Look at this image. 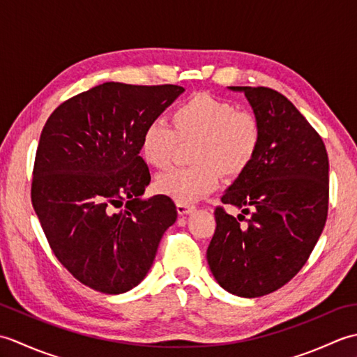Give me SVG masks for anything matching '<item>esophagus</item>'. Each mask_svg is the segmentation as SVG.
Returning <instances> with one entry per match:
<instances>
[{"label":"esophagus","mask_w":357,"mask_h":357,"mask_svg":"<svg viewBox=\"0 0 357 357\" xmlns=\"http://www.w3.org/2000/svg\"><path fill=\"white\" fill-rule=\"evenodd\" d=\"M193 208H195L193 204H184V202H178V204H176V210H178L179 215L190 213V211H192Z\"/></svg>","instance_id":"1"}]
</instances>
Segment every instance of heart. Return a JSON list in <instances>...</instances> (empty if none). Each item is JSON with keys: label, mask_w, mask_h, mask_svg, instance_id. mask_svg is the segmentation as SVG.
Returning a JSON list of instances; mask_svg holds the SVG:
<instances>
[{"label": "heart", "mask_w": 357, "mask_h": 357, "mask_svg": "<svg viewBox=\"0 0 357 357\" xmlns=\"http://www.w3.org/2000/svg\"><path fill=\"white\" fill-rule=\"evenodd\" d=\"M172 123L155 119L144 127L141 155L164 169L170 164L178 139H195L192 167H173L158 174V193L190 204L218 187L219 172L227 178L244 173L257 156L262 142L261 123L253 112L239 110L230 101L210 93H196L178 104Z\"/></svg>", "instance_id": "obj_1"}]
</instances>
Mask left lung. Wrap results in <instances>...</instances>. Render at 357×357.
Returning a JSON list of instances; mask_svg holds the SVG:
<instances>
[{"label":"left lung","instance_id":"8db88e82","mask_svg":"<svg viewBox=\"0 0 357 357\" xmlns=\"http://www.w3.org/2000/svg\"><path fill=\"white\" fill-rule=\"evenodd\" d=\"M244 92L262 128L253 164L222 195L243 210L215 208L207 261L218 284L241 298L276 291L304 267L328 215L325 144L287 98L268 87Z\"/></svg>","mask_w":357,"mask_h":357}]
</instances>
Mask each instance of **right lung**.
<instances>
[{
    "instance_id": "right-lung-1",
    "label": "right lung",
    "mask_w": 357,
    "mask_h": 357,
    "mask_svg": "<svg viewBox=\"0 0 357 357\" xmlns=\"http://www.w3.org/2000/svg\"><path fill=\"white\" fill-rule=\"evenodd\" d=\"M183 92L104 82L59 104L43 128L32 206L56 259L96 291L138 285L176 221L169 196L139 199L150 184L139 144L144 127Z\"/></svg>"
}]
</instances>
